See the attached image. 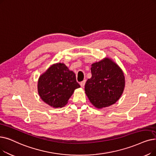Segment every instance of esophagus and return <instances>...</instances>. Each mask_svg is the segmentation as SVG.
<instances>
[{"mask_svg":"<svg viewBox=\"0 0 156 156\" xmlns=\"http://www.w3.org/2000/svg\"><path fill=\"white\" fill-rule=\"evenodd\" d=\"M85 82H86V80H83V82H80V86L82 87H83L84 86H85Z\"/></svg>","mask_w":156,"mask_h":156,"instance_id":"obj_1","label":"esophagus"}]
</instances>
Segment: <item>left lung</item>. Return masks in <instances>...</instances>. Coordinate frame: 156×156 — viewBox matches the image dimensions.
Masks as SVG:
<instances>
[{
  "label": "left lung",
  "instance_id": "left-lung-1",
  "mask_svg": "<svg viewBox=\"0 0 156 156\" xmlns=\"http://www.w3.org/2000/svg\"><path fill=\"white\" fill-rule=\"evenodd\" d=\"M92 77L88 79L85 90L91 103L98 108L116 103L125 85L123 72L108 58L91 66Z\"/></svg>",
  "mask_w": 156,
  "mask_h": 156
}]
</instances>
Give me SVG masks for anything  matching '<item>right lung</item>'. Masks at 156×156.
Wrapping results in <instances>:
<instances>
[{"instance_id":"add662e5","label":"right lung","mask_w":156,"mask_h":156,"mask_svg":"<svg viewBox=\"0 0 156 156\" xmlns=\"http://www.w3.org/2000/svg\"><path fill=\"white\" fill-rule=\"evenodd\" d=\"M80 87L76 76L64 64L50 67L38 80V93L44 102L54 108L67 104L74 90Z\"/></svg>"}]
</instances>
